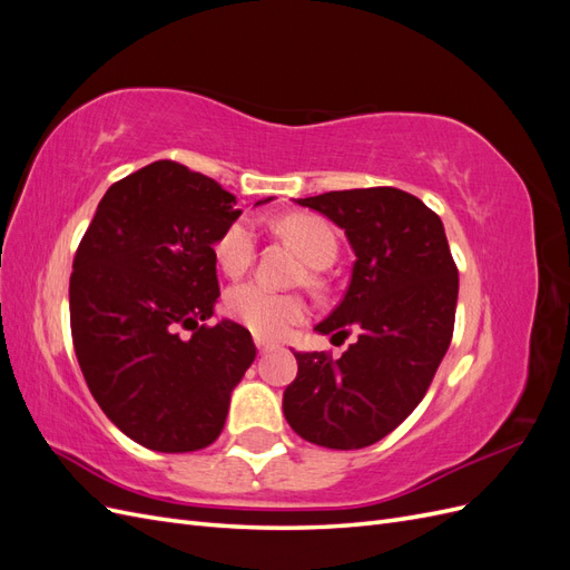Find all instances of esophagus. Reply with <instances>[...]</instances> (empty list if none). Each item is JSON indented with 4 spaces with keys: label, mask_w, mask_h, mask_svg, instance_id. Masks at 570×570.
Returning <instances> with one entry per match:
<instances>
[{
    "label": "esophagus",
    "mask_w": 570,
    "mask_h": 570,
    "mask_svg": "<svg viewBox=\"0 0 570 570\" xmlns=\"http://www.w3.org/2000/svg\"><path fill=\"white\" fill-rule=\"evenodd\" d=\"M254 342H256V350H258V354H266V352H273V350H278V347H281V344H275V342L264 340V337H256Z\"/></svg>",
    "instance_id": "1"
}]
</instances>
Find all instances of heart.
<instances>
[{
	"mask_svg": "<svg viewBox=\"0 0 570 570\" xmlns=\"http://www.w3.org/2000/svg\"><path fill=\"white\" fill-rule=\"evenodd\" d=\"M278 230L289 237L308 264L323 268L337 256V237L331 223L314 214H289L278 220ZM218 266L228 275H243L256 256V230L249 218H235L214 243ZM226 312L252 333L281 337L306 318V299L297 292H278L264 283L235 285L226 295Z\"/></svg>",
	"mask_w": 570,
	"mask_h": 570,
	"instance_id": "1",
	"label": "heart"
}]
</instances>
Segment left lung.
Segmentation results:
<instances>
[{
  "mask_svg": "<svg viewBox=\"0 0 570 570\" xmlns=\"http://www.w3.org/2000/svg\"><path fill=\"white\" fill-rule=\"evenodd\" d=\"M347 235L352 281L316 331L356 342L295 354L283 396L289 428L327 450H361L390 435L421 404L456 316L459 271L440 216L404 189L361 187L297 199Z\"/></svg>",
  "mask_w": 570,
  "mask_h": 570,
  "instance_id": "obj_1",
  "label": "left lung"
}]
</instances>
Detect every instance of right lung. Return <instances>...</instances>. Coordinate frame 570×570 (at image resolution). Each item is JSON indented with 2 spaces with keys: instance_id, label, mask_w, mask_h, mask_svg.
Masks as SVG:
<instances>
[{
  "instance_id": "right-lung-1",
  "label": "right lung",
  "mask_w": 570,
  "mask_h": 570,
  "mask_svg": "<svg viewBox=\"0 0 570 570\" xmlns=\"http://www.w3.org/2000/svg\"><path fill=\"white\" fill-rule=\"evenodd\" d=\"M239 214L216 180L154 161L107 189L78 245L68 302L80 371L109 421L147 450L209 446L256 356L247 327L202 323L220 297L214 243Z\"/></svg>"
}]
</instances>
